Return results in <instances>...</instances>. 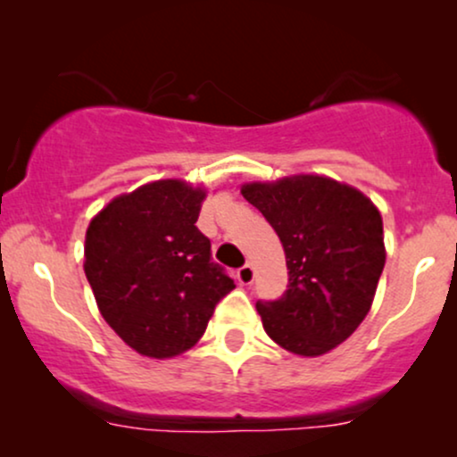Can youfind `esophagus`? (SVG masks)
<instances>
[{"instance_id":"34e87169","label":"esophagus","mask_w":457,"mask_h":457,"mask_svg":"<svg viewBox=\"0 0 457 457\" xmlns=\"http://www.w3.org/2000/svg\"><path fill=\"white\" fill-rule=\"evenodd\" d=\"M236 277H238V281L243 283V286H249V283H253V277H255L253 266H251V264L240 266V269L236 270Z\"/></svg>"}]
</instances>
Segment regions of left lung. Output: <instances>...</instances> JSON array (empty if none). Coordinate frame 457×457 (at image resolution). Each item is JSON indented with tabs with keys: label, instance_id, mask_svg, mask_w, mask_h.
<instances>
[{
	"label": "left lung",
	"instance_id": "1",
	"mask_svg": "<svg viewBox=\"0 0 457 457\" xmlns=\"http://www.w3.org/2000/svg\"><path fill=\"white\" fill-rule=\"evenodd\" d=\"M243 197L279 236L287 290L258 301L272 342L301 356H320L363 322L385 269L378 208L363 193L322 176L283 178L243 187Z\"/></svg>",
	"mask_w": 457,
	"mask_h": 457
}]
</instances>
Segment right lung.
<instances>
[{"mask_svg": "<svg viewBox=\"0 0 457 457\" xmlns=\"http://www.w3.org/2000/svg\"><path fill=\"white\" fill-rule=\"evenodd\" d=\"M206 193L159 180L115 197L86 234V277L103 318L152 359L197 344L214 307L234 290L197 229Z\"/></svg>", "mask_w": 457, "mask_h": 457, "instance_id": "obj_1", "label": "right lung"}]
</instances>
